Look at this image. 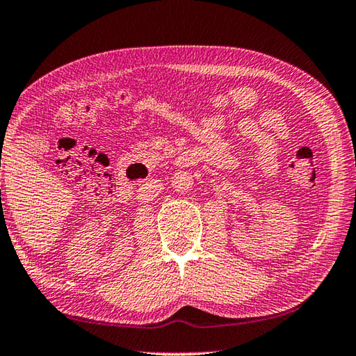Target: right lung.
<instances>
[{"mask_svg":"<svg viewBox=\"0 0 356 356\" xmlns=\"http://www.w3.org/2000/svg\"><path fill=\"white\" fill-rule=\"evenodd\" d=\"M0 192H1V191H0Z\"/></svg>","mask_w":356,"mask_h":356,"instance_id":"add662e5","label":"right lung"}]
</instances>
